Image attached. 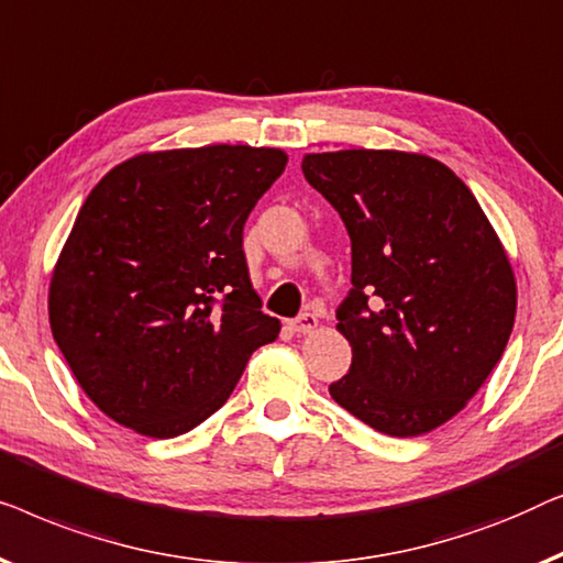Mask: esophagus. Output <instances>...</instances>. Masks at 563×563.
Returning a JSON list of instances; mask_svg holds the SVG:
<instances>
[{
	"mask_svg": "<svg viewBox=\"0 0 563 563\" xmlns=\"http://www.w3.org/2000/svg\"><path fill=\"white\" fill-rule=\"evenodd\" d=\"M316 327H319V316L316 313H300L298 319L288 321V329L292 334H311Z\"/></svg>",
	"mask_w": 563,
	"mask_h": 563,
	"instance_id": "obj_1",
	"label": "esophagus"
}]
</instances>
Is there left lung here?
<instances>
[{
  "label": "left lung",
  "instance_id": "left-lung-1",
  "mask_svg": "<svg viewBox=\"0 0 563 563\" xmlns=\"http://www.w3.org/2000/svg\"><path fill=\"white\" fill-rule=\"evenodd\" d=\"M303 176L352 240V290L336 329L352 367L331 398L387 437L454 418L500 362L516 323V275L462 178L400 150L311 153Z\"/></svg>",
  "mask_w": 563,
  "mask_h": 563
}]
</instances>
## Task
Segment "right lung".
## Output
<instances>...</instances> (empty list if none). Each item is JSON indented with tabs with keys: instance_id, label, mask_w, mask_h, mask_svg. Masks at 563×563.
Wrapping results in <instances>:
<instances>
[{
	"instance_id": "obj_1",
	"label": "right lung",
	"mask_w": 563,
	"mask_h": 563,
	"mask_svg": "<svg viewBox=\"0 0 563 563\" xmlns=\"http://www.w3.org/2000/svg\"><path fill=\"white\" fill-rule=\"evenodd\" d=\"M285 163L278 147L163 150L93 186L55 263L47 313L81 390L112 421L180 437L217 413L252 352L278 339L242 232Z\"/></svg>"
}]
</instances>
